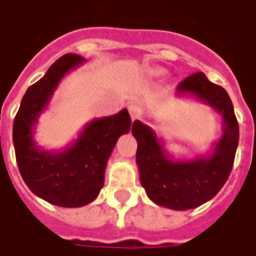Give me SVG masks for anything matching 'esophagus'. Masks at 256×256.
I'll return each mask as SVG.
<instances>
[{
    "mask_svg": "<svg viewBox=\"0 0 256 256\" xmlns=\"http://www.w3.org/2000/svg\"><path fill=\"white\" fill-rule=\"evenodd\" d=\"M128 111H130V115H131V118H132V120H136V116H138V112H140V110H138V106H136L135 104H130V105H128Z\"/></svg>",
    "mask_w": 256,
    "mask_h": 256,
    "instance_id": "34e87169",
    "label": "esophagus"
}]
</instances>
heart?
Listing matches in <instances>:
<instances>
[{"label":"heart","instance_id":"1","mask_svg":"<svg viewBox=\"0 0 256 256\" xmlns=\"http://www.w3.org/2000/svg\"><path fill=\"white\" fill-rule=\"evenodd\" d=\"M151 74H154V75H162L164 71H162V70H158V68H155V70H151Z\"/></svg>","mask_w":256,"mask_h":256}]
</instances>
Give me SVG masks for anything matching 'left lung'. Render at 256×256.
<instances>
[{
	"label": "left lung",
	"instance_id": "1",
	"mask_svg": "<svg viewBox=\"0 0 256 256\" xmlns=\"http://www.w3.org/2000/svg\"><path fill=\"white\" fill-rule=\"evenodd\" d=\"M176 96H194L222 116V135L211 152L175 160L152 128L138 120L132 124V135L138 142L140 180L148 198L165 208L185 211L212 200L226 182L240 141V126L228 92L212 84L204 72L185 78L176 86Z\"/></svg>",
	"mask_w": 256,
	"mask_h": 256
}]
</instances>
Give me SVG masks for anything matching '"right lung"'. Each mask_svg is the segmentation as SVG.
Masks as SVG:
<instances>
[{"instance_id":"add662e5","label":"right lung","mask_w":256,"mask_h":256,"mask_svg":"<svg viewBox=\"0 0 256 256\" xmlns=\"http://www.w3.org/2000/svg\"><path fill=\"white\" fill-rule=\"evenodd\" d=\"M84 62L76 54L56 60L44 76L26 90L12 126L16 164L26 186L44 201L64 208L84 206L98 196L114 146L131 128V116L124 108L115 115L90 121L74 142L61 151L36 146L34 130L40 115L61 80Z\"/></svg>"}]
</instances>
